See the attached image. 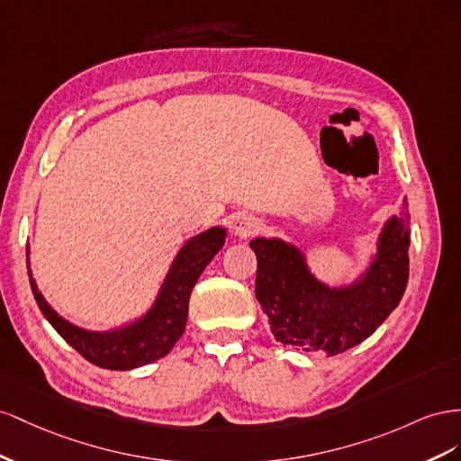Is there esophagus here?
<instances>
[{
    "label": "esophagus",
    "mask_w": 461,
    "mask_h": 461,
    "mask_svg": "<svg viewBox=\"0 0 461 461\" xmlns=\"http://www.w3.org/2000/svg\"><path fill=\"white\" fill-rule=\"evenodd\" d=\"M258 230H260V221L253 216H241L233 221V233L241 240L251 238V235L257 233Z\"/></svg>",
    "instance_id": "34e87169"
}]
</instances>
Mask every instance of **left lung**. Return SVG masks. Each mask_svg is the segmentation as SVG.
<instances>
[{
    "label": "left lung",
    "mask_w": 461,
    "mask_h": 461,
    "mask_svg": "<svg viewBox=\"0 0 461 461\" xmlns=\"http://www.w3.org/2000/svg\"><path fill=\"white\" fill-rule=\"evenodd\" d=\"M255 294L276 341L328 357L361 344L398 307L410 278V212L392 216L378 238V253L361 278L328 287L309 272L303 253L282 240L257 238Z\"/></svg>",
    "instance_id": "8db88e82"
}]
</instances>
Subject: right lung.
<instances>
[{
	"label": "right lung",
	"instance_id": "add662e5",
	"mask_svg": "<svg viewBox=\"0 0 461 461\" xmlns=\"http://www.w3.org/2000/svg\"><path fill=\"white\" fill-rule=\"evenodd\" d=\"M223 241H226V230L210 228L183 245L152 309L142 319L122 328V330L90 332L61 319L38 292L29 268L31 287L48 322L86 361L110 371L137 369V366L154 363L172 351L176 341L185 330L193 287L208 262L220 251ZM26 267H29V258H26Z\"/></svg>",
	"mask_w": 461,
	"mask_h": 461
}]
</instances>
